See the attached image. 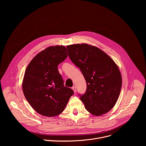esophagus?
Wrapping results in <instances>:
<instances>
[{"label":"esophagus","instance_id":"34e87169","mask_svg":"<svg viewBox=\"0 0 146 146\" xmlns=\"http://www.w3.org/2000/svg\"><path fill=\"white\" fill-rule=\"evenodd\" d=\"M72 88V90H73L74 92H76V87H75V86H73Z\"/></svg>","mask_w":146,"mask_h":146}]
</instances>
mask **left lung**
<instances>
[{"instance_id": "obj_1", "label": "left lung", "mask_w": 146, "mask_h": 146, "mask_svg": "<svg viewBox=\"0 0 146 146\" xmlns=\"http://www.w3.org/2000/svg\"><path fill=\"white\" fill-rule=\"evenodd\" d=\"M73 63L87 82L86 93L80 96L86 110L100 116L111 110L120 94L122 77L114 61L99 48L88 44L67 46Z\"/></svg>"}]
</instances>
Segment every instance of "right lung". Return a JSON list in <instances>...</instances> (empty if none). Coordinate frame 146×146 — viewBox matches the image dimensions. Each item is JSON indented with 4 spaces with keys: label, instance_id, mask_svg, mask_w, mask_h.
I'll return each instance as SVG.
<instances>
[{
    "label": "right lung",
    "instance_id": "right-lung-1",
    "mask_svg": "<svg viewBox=\"0 0 146 146\" xmlns=\"http://www.w3.org/2000/svg\"><path fill=\"white\" fill-rule=\"evenodd\" d=\"M64 46H50L37 54L28 65L23 81V90L32 108L49 117L65 110L73 91L64 85L58 65L68 56Z\"/></svg>",
    "mask_w": 146,
    "mask_h": 146
}]
</instances>
